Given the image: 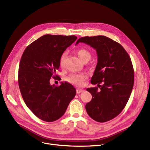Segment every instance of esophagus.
<instances>
[{
  "mask_svg": "<svg viewBox=\"0 0 150 150\" xmlns=\"http://www.w3.org/2000/svg\"><path fill=\"white\" fill-rule=\"evenodd\" d=\"M83 91H84V90L82 89H79V88L76 89V93H80L83 92Z\"/></svg>",
  "mask_w": 150,
  "mask_h": 150,
  "instance_id": "34e87169",
  "label": "esophagus"
}]
</instances>
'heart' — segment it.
<instances>
[{
	"mask_svg": "<svg viewBox=\"0 0 150 150\" xmlns=\"http://www.w3.org/2000/svg\"><path fill=\"white\" fill-rule=\"evenodd\" d=\"M76 54L78 58L83 62H88L91 59L92 57L91 53L86 49H80L76 51ZM65 57L66 53H64L60 57L59 64L61 66H62L63 64H64ZM86 78H87V75L85 74H72L66 78V81L76 86H80L86 80Z\"/></svg>",
	"mask_w": 150,
	"mask_h": 150,
	"instance_id": "b5f03b06",
	"label": "heart"
}]
</instances>
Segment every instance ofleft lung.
<instances>
[{"mask_svg":"<svg viewBox=\"0 0 150 150\" xmlns=\"http://www.w3.org/2000/svg\"><path fill=\"white\" fill-rule=\"evenodd\" d=\"M79 42L96 49L98 56L91 81L97 84L100 89L97 87L86 89L92 97L86 105V111L98 122L111 120L122 111L131 96L134 81L131 58L119 43L105 36L83 37L75 45Z\"/></svg>","mask_w":150,"mask_h":150,"instance_id":"1","label":"left lung"}]
</instances>
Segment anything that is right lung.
Masks as SVG:
<instances>
[{
    "label": "right lung",
    "instance_id": "1",
    "mask_svg": "<svg viewBox=\"0 0 150 150\" xmlns=\"http://www.w3.org/2000/svg\"><path fill=\"white\" fill-rule=\"evenodd\" d=\"M76 39L75 35H45L27 46L22 54L18 72L21 95L30 111L45 122L59 119L76 95L71 84L57 86L51 85L50 80L59 78L56 71L60 57Z\"/></svg>",
    "mask_w": 150,
    "mask_h": 150
}]
</instances>
